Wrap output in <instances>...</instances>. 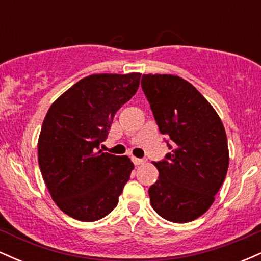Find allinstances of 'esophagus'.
Returning <instances> with one entry per match:
<instances>
[{
  "mask_svg": "<svg viewBox=\"0 0 261 261\" xmlns=\"http://www.w3.org/2000/svg\"><path fill=\"white\" fill-rule=\"evenodd\" d=\"M133 162L136 166H140V164H143L145 163V160H141V158H136V157H133Z\"/></svg>",
  "mask_w": 261,
  "mask_h": 261,
  "instance_id": "34e87169",
  "label": "esophagus"
}]
</instances>
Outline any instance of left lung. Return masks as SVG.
<instances>
[{
  "label": "left lung",
  "mask_w": 261,
  "mask_h": 261,
  "mask_svg": "<svg viewBox=\"0 0 261 261\" xmlns=\"http://www.w3.org/2000/svg\"><path fill=\"white\" fill-rule=\"evenodd\" d=\"M161 134L173 141L160 176L148 189L161 217L187 223L215 201L229 164L226 131L216 110L188 81L173 74H143L141 81Z\"/></svg>",
  "instance_id": "1"
}]
</instances>
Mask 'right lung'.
<instances>
[{
	"mask_svg": "<svg viewBox=\"0 0 261 261\" xmlns=\"http://www.w3.org/2000/svg\"><path fill=\"white\" fill-rule=\"evenodd\" d=\"M141 73L91 74L47 110L38 161L47 190L62 212L93 222L116 207L134 163L127 155L98 151L116 112L135 95Z\"/></svg>",
	"mask_w": 261,
	"mask_h": 261,
	"instance_id": "1",
	"label": "right lung"
}]
</instances>
